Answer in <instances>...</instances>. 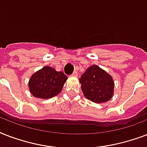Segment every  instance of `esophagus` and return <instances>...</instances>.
<instances>
[{"instance_id": "1", "label": "esophagus", "mask_w": 147, "mask_h": 147, "mask_svg": "<svg viewBox=\"0 0 147 147\" xmlns=\"http://www.w3.org/2000/svg\"><path fill=\"white\" fill-rule=\"evenodd\" d=\"M71 76H73V77H77L78 76V72H77V71H74V72L72 73Z\"/></svg>"}]
</instances>
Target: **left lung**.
<instances>
[{"mask_svg": "<svg viewBox=\"0 0 147 147\" xmlns=\"http://www.w3.org/2000/svg\"><path fill=\"white\" fill-rule=\"evenodd\" d=\"M82 91L88 100L93 102H107L114 94V80L109 74L98 65L86 69L79 78Z\"/></svg>", "mask_w": 147, "mask_h": 147, "instance_id": "8db88e82", "label": "left lung"}]
</instances>
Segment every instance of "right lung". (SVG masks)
Returning a JSON list of instances; mask_svg holds the SVG:
<instances>
[{"instance_id":"obj_1","label":"right lung","mask_w":147,"mask_h":147,"mask_svg":"<svg viewBox=\"0 0 147 147\" xmlns=\"http://www.w3.org/2000/svg\"><path fill=\"white\" fill-rule=\"evenodd\" d=\"M67 78L62 71L45 66L31 76L29 89L36 98L49 99L59 94Z\"/></svg>"}]
</instances>
